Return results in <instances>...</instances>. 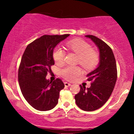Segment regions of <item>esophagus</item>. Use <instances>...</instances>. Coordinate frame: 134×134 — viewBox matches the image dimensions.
Returning <instances> with one entry per match:
<instances>
[{
	"instance_id": "34e87169",
	"label": "esophagus",
	"mask_w": 134,
	"mask_h": 134,
	"mask_svg": "<svg viewBox=\"0 0 134 134\" xmlns=\"http://www.w3.org/2000/svg\"><path fill=\"white\" fill-rule=\"evenodd\" d=\"M64 85H65V87H69L70 86H71V84H70V83H69L67 82H64Z\"/></svg>"
}]
</instances>
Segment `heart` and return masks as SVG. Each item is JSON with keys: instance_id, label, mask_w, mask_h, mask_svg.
Instances as JSON below:
<instances>
[{"instance_id": "b5f03b06", "label": "heart", "mask_w": 134, "mask_h": 134, "mask_svg": "<svg viewBox=\"0 0 134 134\" xmlns=\"http://www.w3.org/2000/svg\"><path fill=\"white\" fill-rule=\"evenodd\" d=\"M70 51L78 55V62L86 70H91L99 62V54L91 48L90 43L82 39H74L66 43ZM53 59L57 64H62L65 58V52L61 47L55 48L53 51ZM61 75L69 81H73L82 74L79 67L67 66L60 70Z\"/></svg>"}]
</instances>
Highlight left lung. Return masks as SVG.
<instances>
[{
	"instance_id": "obj_1",
	"label": "left lung",
	"mask_w": 134,
	"mask_h": 134,
	"mask_svg": "<svg viewBox=\"0 0 134 134\" xmlns=\"http://www.w3.org/2000/svg\"><path fill=\"white\" fill-rule=\"evenodd\" d=\"M98 47L99 62L98 67L87 76L91 81V87L86 88L80 85L79 93L76 94L77 105L82 110L94 111L103 106L111 96L117 79V70L111 48L103 41L93 35H86Z\"/></svg>"
}]
</instances>
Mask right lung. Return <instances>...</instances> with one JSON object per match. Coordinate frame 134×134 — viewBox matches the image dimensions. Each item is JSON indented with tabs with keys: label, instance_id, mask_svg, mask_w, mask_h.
Returning a JSON list of instances; mask_svg holds the SVG:
<instances>
[{
	"label": "right lung",
	"instance_id": "1",
	"mask_svg": "<svg viewBox=\"0 0 134 134\" xmlns=\"http://www.w3.org/2000/svg\"><path fill=\"white\" fill-rule=\"evenodd\" d=\"M70 35H43L27 46L18 70L21 91L27 102L36 110L48 111L58 103L60 91L65 87L62 80L46 79L54 65L53 50Z\"/></svg>",
	"mask_w": 134,
	"mask_h": 134
}]
</instances>
